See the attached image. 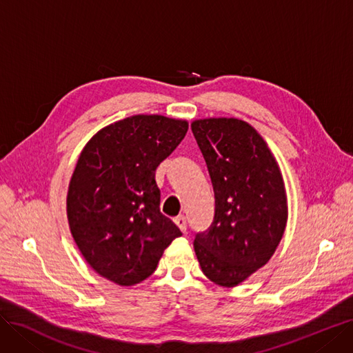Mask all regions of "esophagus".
Returning <instances> with one entry per match:
<instances>
[{
    "instance_id": "obj_1",
    "label": "esophagus",
    "mask_w": 353,
    "mask_h": 353,
    "mask_svg": "<svg viewBox=\"0 0 353 353\" xmlns=\"http://www.w3.org/2000/svg\"><path fill=\"white\" fill-rule=\"evenodd\" d=\"M174 224L180 228L181 232H186V228H188V223H186V218L183 215H179L174 218Z\"/></svg>"
}]
</instances>
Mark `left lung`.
I'll return each instance as SVG.
<instances>
[{"label": "left lung", "mask_w": 353, "mask_h": 353, "mask_svg": "<svg viewBox=\"0 0 353 353\" xmlns=\"http://www.w3.org/2000/svg\"><path fill=\"white\" fill-rule=\"evenodd\" d=\"M190 126L215 194L214 221L196 234L194 253L208 279L234 288L269 262L283 237L288 221L283 177L250 123L206 117Z\"/></svg>", "instance_id": "1"}]
</instances>
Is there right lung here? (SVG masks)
<instances>
[{
    "mask_svg": "<svg viewBox=\"0 0 353 353\" xmlns=\"http://www.w3.org/2000/svg\"><path fill=\"white\" fill-rule=\"evenodd\" d=\"M188 128L185 119L135 114L101 128L85 143L70 180L67 216L78 250L100 276L137 285L181 236L160 212L155 170Z\"/></svg>",
    "mask_w": 353,
    "mask_h": 353,
    "instance_id": "right-lung-1",
    "label": "right lung"
}]
</instances>
